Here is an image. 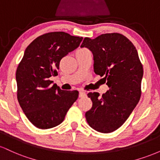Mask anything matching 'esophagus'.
I'll list each match as a JSON object with an SVG mask.
<instances>
[{
	"label": "esophagus",
	"instance_id": "34e87169",
	"mask_svg": "<svg viewBox=\"0 0 160 160\" xmlns=\"http://www.w3.org/2000/svg\"><path fill=\"white\" fill-rule=\"evenodd\" d=\"M86 96V92L83 91H80V93H79V97L80 98H83V97Z\"/></svg>",
	"mask_w": 160,
	"mask_h": 160
}]
</instances>
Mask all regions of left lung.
Wrapping results in <instances>:
<instances>
[{
    "label": "left lung",
    "mask_w": 160,
    "mask_h": 160,
    "mask_svg": "<svg viewBox=\"0 0 160 160\" xmlns=\"http://www.w3.org/2000/svg\"><path fill=\"white\" fill-rule=\"evenodd\" d=\"M80 47L91 51L94 72L104 76L109 87L102 96L88 93L92 107L86 113V121L95 131L112 132L126 122L140 100L143 66L137 49L118 33L85 38Z\"/></svg>",
    "instance_id": "8db88e82"
}]
</instances>
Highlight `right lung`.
Segmentation results:
<instances>
[{"label":"right lung","instance_id":"obj_1","mask_svg":"<svg viewBox=\"0 0 160 160\" xmlns=\"http://www.w3.org/2000/svg\"><path fill=\"white\" fill-rule=\"evenodd\" d=\"M82 38L63 32L38 37L26 49L16 70L17 98L28 120L41 129L58 126L78 98V91H64L49 78L56 76L63 57L80 46Z\"/></svg>","mask_w":160,"mask_h":160}]
</instances>
